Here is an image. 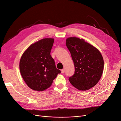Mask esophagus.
Returning <instances> with one entry per match:
<instances>
[{
	"instance_id": "34e87169",
	"label": "esophagus",
	"mask_w": 121,
	"mask_h": 121,
	"mask_svg": "<svg viewBox=\"0 0 121 121\" xmlns=\"http://www.w3.org/2000/svg\"><path fill=\"white\" fill-rule=\"evenodd\" d=\"M65 69H62L61 70V72L62 73H65Z\"/></svg>"
}]
</instances>
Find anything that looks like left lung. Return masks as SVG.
I'll list each match as a JSON object with an SVG mask.
<instances>
[{"instance_id": "obj_1", "label": "left lung", "mask_w": 121, "mask_h": 121, "mask_svg": "<svg viewBox=\"0 0 121 121\" xmlns=\"http://www.w3.org/2000/svg\"><path fill=\"white\" fill-rule=\"evenodd\" d=\"M66 45L73 61L75 72L70 77L71 84L79 90L86 91L97 84L103 74L104 60L97 48L83 39L69 37Z\"/></svg>"}]
</instances>
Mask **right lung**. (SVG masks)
Instances as JSON below:
<instances>
[{
	"instance_id": "add662e5",
	"label": "right lung",
	"mask_w": 121,
	"mask_h": 121,
	"mask_svg": "<svg viewBox=\"0 0 121 121\" xmlns=\"http://www.w3.org/2000/svg\"><path fill=\"white\" fill-rule=\"evenodd\" d=\"M54 38H44L31 44L19 62L21 76L29 87L42 91L49 88L60 70L50 55Z\"/></svg>"
}]
</instances>
